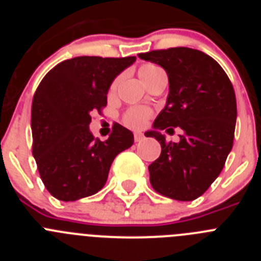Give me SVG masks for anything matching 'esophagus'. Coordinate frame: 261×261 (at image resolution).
Masks as SVG:
<instances>
[{
	"instance_id": "obj_1",
	"label": "esophagus",
	"mask_w": 261,
	"mask_h": 261,
	"mask_svg": "<svg viewBox=\"0 0 261 261\" xmlns=\"http://www.w3.org/2000/svg\"><path fill=\"white\" fill-rule=\"evenodd\" d=\"M142 138H144V135H142L141 132H136V133H135V141H136V142L141 141Z\"/></svg>"
}]
</instances>
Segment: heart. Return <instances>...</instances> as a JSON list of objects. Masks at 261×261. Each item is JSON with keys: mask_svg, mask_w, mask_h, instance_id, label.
Returning a JSON list of instances; mask_svg holds the SVG:
<instances>
[{"mask_svg": "<svg viewBox=\"0 0 261 261\" xmlns=\"http://www.w3.org/2000/svg\"><path fill=\"white\" fill-rule=\"evenodd\" d=\"M159 71H162L158 66L153 65V64H145L142 65L141 68L138 69V75L141 78V81H146L147 78L154 75L155 73H159ZM115 89H116V82L112 84L110 89V93H114ZM150 117V112L145 108H140V107H133L128 111L124 116V123L126 124L130 128H135V129H140L142 126L146 125L147 120Z\"/></svg>", "mask_w": 261, "mask_h": 261, "instance_id": "b5f03b06", "label": "heart"}]
</instances>
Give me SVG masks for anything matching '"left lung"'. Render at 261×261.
<instances>
[{"instance_id": "obj_1", "label": "left lung", "mask_w": 261, "mask_h": 261, "mask_svg": "<svg viewBox=\"0 0 261 261\" xmlns=\"http://www.w3.org/2000/svg\"><path fill=\"white\" fill-rule=\"evenodd\" d=\"M138 57L162 66L168 77L165 108L145 133L162 147L149 166L150 183L166 197L192 201L216 180L231 151L237 123L234 89L220 64L201 50L176 47ZM170 126L184 130L179 143L165 144L160 130Z\"/></svg>"}]
</instances>
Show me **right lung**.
I'll return each instance as SVG.
<instances>
[{
    "label": "right lung",
    "instance_id": "1",
    "mask_svg": "<svg viewBox=\"0 0 261 261\" xmlns=\"http://www.w3.org/2000/svg\"><path fill=\"white\" fill-rule=\"evenodd\" d=\"M136 57L81 56L60 62L36 90L31 108L32 154L48 192L75 201L100 191L115 156L135 142L120 124L106 141L90 132L91 114L107 105L115 78Z\"/></svg>",
    "mask_w": 261,
    "mask_h": 261
}]
</instances>
